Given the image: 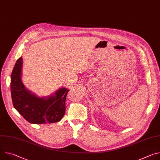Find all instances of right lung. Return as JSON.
I'll list each match as a JSON object with an SVG mask.
<instances>
[{
  "instance_id": "obj_1",
  "label": "right lung",
  "mask_w": 160,
  "mask_h": 160,
  "mask_svg": "<svg viewBox=\"0 0 160 160\" xmlns=\"http://www.w3.org/2000/svg\"><path fill=\"white\" fill-rule=\"evenodd\" d=\"M22 57L16 61L11 76V93L14 108L29 123H53L64 117L66 98L70 90L61 88L49 97L39 98L27 90L21 80Z\"/></svg>"
}]
</instances>
